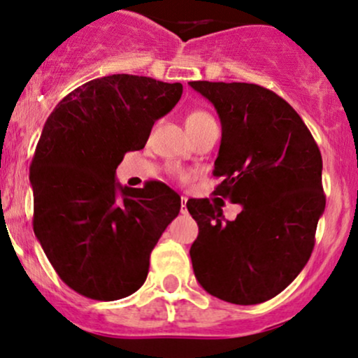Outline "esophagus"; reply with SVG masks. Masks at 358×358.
Returning a JSON list of instances; mask_svg holds the SVG:
<instances>
[{"label":"esophagus","mask_w":358,"mask_h":358,"mask_svg":"<svg viewBox=\"0 0 358 358\" xmlns=\"http://www.w3.org/2000/svg\"><path fill=\"white\" fill-rule=\"evenodd\" d=\"M182 213H187V196H182Z\"/></svg>","instance_id":"esophagus-1"}]
</instances>
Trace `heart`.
Returning a JSON list of instances; mask_svg holds the SVG:
<instances>
[{
	"instance_id": "1",
	"label": "heart",
	"mask_w": 358,
	"mask_h": 358,
	"mask_svg": "<svg viewBox=\"0 0 358 358\" xmlns=\"http://www.w3.org/2000/svg\"><path fill=\"white\" fill-rule=\"evenodd\" d=\"M216 124L215 119L208 114L206 110H201V108H194V110L188 112L187 119H185V125H187V130L189 135L200 132V130L205 129V127Z\"/></svg>"
}]
</instances>
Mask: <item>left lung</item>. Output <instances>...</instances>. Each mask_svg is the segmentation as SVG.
I'll use <instances>...</instances> for the list:
<instances>
[{"mask_svg": "<svg viewBox=\"0 0 358 358\" xmlns=\"http://www.w3.org/2000/svg\"><path fill=\"white\" fill-rule=\"evenodd\" d=\"M189 85L221 120L213 194L243 206L224 220L215 198L188 200L198 223L189 250L193 273L221 301L252 306L273 299L304 269L325 210L322 157L304 122L273 90L246 83Z\"/></svg>", "mask_w": 358, "mask_h": 358, "instance_id": "left-lung-1", "label": "left lung"}]
</instances>
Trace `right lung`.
Instances as JSON below:
<instances>
[{"label": "right lung", "instance_id": "right-lung-1", "mask_svg": "<svg viewBox=\"0 0 358 358\" xmlns=\"http://www.w3.org/2000/svg\"><path fill=\"white\" fill-rule=\"evenodd\" d=\"M183 85L143 76L89 80L48 117L29 166L33 228L59 278L80 296L117 301L145 282L150 252L182 206L162 182L120 187L127 152L145 147Z\"/></svg>", "mask_w": 358, "mask_h": 358}]
</instances>
